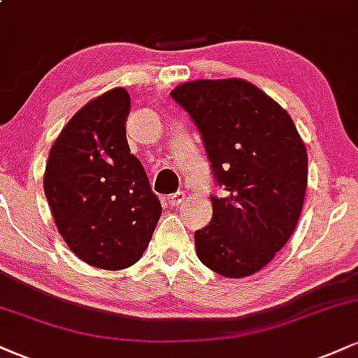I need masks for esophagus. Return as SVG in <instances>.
<instances>
[{
  "instance_id": "34e87169",
  "label": "esophagus",
  "mask_w": 358,
  "mask_h": 358,
  "mask_svg": "<svg viewBox=\"0 0 358 358\" xmlns=\"http://www.w3.org/2000/svg\"><path fill=\"white\" fill-rule=\"evenodd\" d=\"M185 200V193L183 192H176L173 195L168 196V203L171 205V207H176V205H180Z\"/></svg>"
}]
</instances>
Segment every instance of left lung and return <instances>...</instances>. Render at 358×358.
Listing matches in <instances>:
<instances>
[{
	"label": "left lung",
	"instance_id": "obj_1",
	"mask_svg": "<svg viewBox=\"0 0 358 358\" xmlns=\"http://www.w3.org/2000/svg\"><path fill=\"white\" fill-rule=\"evenodd\" d=\"M202 134L222 195L195 231L196 256L225 278L264 268L296 227L308 182V155L293 119L242 79L193 80L171 90Z\"/></svg>",
	"mask_w": 358,
	"mask_h": 358
}]
</instances>
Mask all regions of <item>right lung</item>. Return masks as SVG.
Here are the masks:
<instances>
[{"label":"right lung","mask_w":358,"mask_h":358,"mask_svg":"<svg viewBox=\"0 0 358 358\" xmlns=\"http://www.w3.org/2000/svg\"><path fill=\"white\" fill-rule=\"evenodd\" d=\"M129 110L122 87L87 102L62 129L45 168V195L59 232L77 257L101 269L133 266L162 215L127 145Z\"/></svg>","instance_id":"add662e5"}]
</instances>
